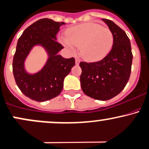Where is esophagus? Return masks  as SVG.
I'll use <instances>...</instances> for the list:
<instances>
[{
  "mask_svg": "<svg viewBox=\"0 0 149 149\" xmlns=\"http://www.w3.org/2000/svg\"><path fill=\"white\" fill-rule=\"evenodd\" d=\"M80 61H81V59H80L79 58H78V57H76V65L79 64Z\"/></svg>",
  "mask_w": 149,
  "mask_h": 149,
  "instance_id": "obj_1",
  "label": "esophagus"
}]
</instances>
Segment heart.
Returning <instances> with one entry per match:
<instances>
[{"mask_svg": "<svg viewBox=\"0 0 149 149\" xmlns=\"http://www.w3.org/2000/svg\"><path fill=\"white\" fill-rule=\"evenodd\" d=\"M67 39L62 40V42L68 48H72V45L81 47V55L88 61L104 58L114 42L110 29L95 22H86L71 27L67 32Z\"/></svg>", "mask_w": 149, "mask_h": 149, "instance_id": "1", "label": "heart"}]
</instances>
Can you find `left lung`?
Instances as JSON below:
<instances>
[{"mask_svg":"<svg viewBox=\"0 0 149 149\" xmlns=\"http://www.w3.org/2000/svg\"><path fill=\"white\" fill-rule=\"evenodd\" d=\"M113 34L112 49L99 61H81L80 77L83 92L95 100H108L125 88L130 77L132 58L130 40L112 20L102 19Z\"/></svg>","mask_w":149,"mask_h":149,"instance_id":"8db88e82","label":"left lung"}]
</instances>
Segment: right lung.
Masks as SVG:
<instances>
[{"label":"right lung","instance_id":"right-lung-1","mask_svg":"<svg viewBox=\"0 0 149 149\" xmlns=\"http://www.w3.org/2000/svg\"><path fill=\"white\" fill-rule=\"evenodd\" d=\"M63 22L49 18L36 21L24 31L17 41L13 61V72L17 86L32 100L44 102L56 97L61 92L64 78L75 65V58H65L58 52L63 48L56 42V34ZM35 45L43 46L49 54L43 68L29 74L24 69V60Z\"/></svg>","mask_w":149,"mask_h":149}]
</instances>
